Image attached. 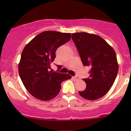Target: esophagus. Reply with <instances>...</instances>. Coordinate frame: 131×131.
<instances>
[{
	"label": "esophagus",
	"instance_id": "esophagus-1",
	"mask_svg": "<svg viewBox=\"0 0 131 131\" xmlns=\"http://www.w3.org/2000/svg\"><path fill=\"white\" fill-rule=\"evenodd\" d=\"M73 78L74 79V80H78L79 79V77L78 76H73Z\"/></svg>",
	"mask_w": 131,
	"mask_h": 131
}]
</instances>
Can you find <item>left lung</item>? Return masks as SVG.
<instances>
[{
	"label": "left lung",
	"instance_id": "1",
	"mask_svg": "<svg viewBox=\"0 0 131 131\" xmlns=\"http://www.w3.org/2000/svg\"><path fill=\"white\" fill-rule=\"evenodd\" d=\"M71 38L83 66L91 67L90 76L83 79L86 88L79 94L88 100L99 99L108 92L117 76L115 51L99 36L82 32L73 33Z\"/></svg>",
	"mask_w": 131,
	"mask_h": 131
}]
</instances>
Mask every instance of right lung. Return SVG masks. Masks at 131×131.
Segmentation results:
<instances>
[{"label": "right lung", "mask_w": 131, "mask_h": 131, "mask_svg": "<svg viewBox=\"0 0 131 131\" xmlns=\"http://www.w3.org/2000/svg\"><path fill=\"white\" fill-rule=\"evenodd\" d=\"M71 33L46 31L37 35L23 49L18 66L19 76L31 95L42 101L55 97L64 80L70 79L69 74L49 71L55 58V52L69 42ZM58 69L61 66L57 65Z\"/></svg>", "instance_id": "add662e5"}]
</instances>
